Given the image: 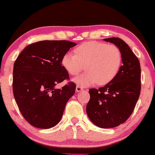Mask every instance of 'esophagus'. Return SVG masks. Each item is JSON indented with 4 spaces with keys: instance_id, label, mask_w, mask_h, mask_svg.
I'll return each mask as SVG.
<instances>
[{
    "instance_id": "1",
    "label": "esophagus",
    "mask_w": 155,
    "mask_h": 155,
    "mask_svg": "<svg viewBox=\"0 0 155 155\" xmlns=\"http://www.w3.org/2000/svg\"><path fill=\"white\" fill-rule=\"evenodd\" d=\"M83 90H84V89H83L82 87H80V86H76V91L77 92H81V91H83Z\"/></svg>"
}]
</instances>
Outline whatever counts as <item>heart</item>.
<instances>
[{
	"instance_id": "obj_1",
	"label": "heart",
	"mask_w": 155,
	"mask_h": 155,
	"mask_svg": "<svg viewBox=\"0 0 155 155\" xmlns=\"http://www.w3.org/2000/svg\"><path fill=\"white\" fill-rule=\"evenodd\" d=\"M75 54L67 52L62 58V65L70 75L76 76L84 68V74L73 79L80 87L97 83L107 84L116 77L122 65V56L117 46L97 41L84 43L74 49Z\"/></svg>"
}]
</instances>
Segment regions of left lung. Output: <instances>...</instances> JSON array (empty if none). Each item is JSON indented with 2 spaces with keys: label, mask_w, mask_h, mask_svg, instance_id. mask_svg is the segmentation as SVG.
<instances>
[{
  "label": "left lung",
  "mask_w": 155,
  "mask_h": 155,
  "mask_svg": "<svg viewBox=\"0 0 155 155\" xmlns=\"http://www.w3.org/2000/svg\"><path fill=\"white\" fill-rule=\"evenodd\" d=\"M120 49L122 65L111 82L89 90L86 111L90 121L101 128L116 127L132 114L140 92L139 60L125 42L119 38H104Z\"/></svg>",
  "instance_id": "obj_1"
}]
</instances>
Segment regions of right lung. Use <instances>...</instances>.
I'll return each mask as SVG.
<instances>
[{
  "instance_id": "1",
  "label": "right lung",
  "mask_w": 155,
  "mask_h": 155,
  "mask_svg": "<svg viewBox=\"0 0 155 155\" xmlns=\"http://www.w3.org/2000/svg\"><path fill=\"white\" fill-rule=\"evenodd\" d=\"M76 45L68 41H41L28 45L17 57L13 69L14 97L23 117L33 127L51 128L61 120L76 84L71 82L61 89L56 86L69 79L62 58Z\"/></svg>"
}]
</instances>
